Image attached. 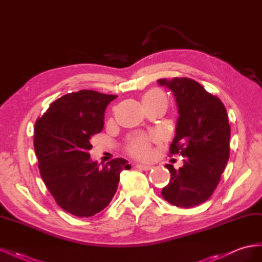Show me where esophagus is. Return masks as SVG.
<instances>
[{
  "mask_svg": "<svg viewBox=\"0 0 262 262\" xmlns=\"http://www.w3.org/2000/svg\"><path fill=\"white\" fill-rule=\"evenodd\" d=\"M136 167L138 168V169H140V170H150L153 168V166H150V165H141V164H138Z\"/></svg>",
  "mask_w": 262,
  "mask_h": 262,
  "instance_id": "34e87169",
  "label": "esophagus"
}]
</instances>
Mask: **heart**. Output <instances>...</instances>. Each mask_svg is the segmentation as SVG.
<instances>
[{"mask_svg": "<svg viewBox=\"0 0 262 262\" xmlns=\"http://www.w3.org/2000/svg\"><path fill=\"white\" fill-rule=\"evenodd\" d=\"M144 106L158 104V102H166V97L160 90H150L145 93L142 97ZM155 140V137H149L143 133L136 134L130 138L128 142L126 150L130 155L141 160H145L150 156V144Z\"/></svg>", "mask_w": 262, "mask_h": 262, "instance_id": "heart-1", "label": "heart"}]
</instances>
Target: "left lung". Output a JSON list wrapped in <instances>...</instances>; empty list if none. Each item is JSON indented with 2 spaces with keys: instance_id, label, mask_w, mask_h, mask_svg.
Here are the masks:
<instances>
[{
  "instance_id": "8db88e82",
  "label": "left lung",
  "mask_w": 262,
  "mask_h": 262,
  "mask_svg": "<svg viewBox=\"0 0 262 262\" xmlns=\"http://www.w3.org/2000/svg\"><path fill=\"white\" fill-rule=\"evenodd\" d=\"M157 83L176 97L179 117L169 153L184 157L178 170L165 165L170 181L162 195L178 208H192L212 195L225 169L231 138L227 113L220 98L191 78H161Z\"/></svg>"
}]
</instances>
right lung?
Instances as JSON below:
<instances>
[{"label":"right lung","mask_w":262,"mask_h":262,"mask_svg":"<svg viewBox=\"0 0 262 262\" xmlns=\"http://www.w3.org/2000/svg\"><path fill=\"white\" fill-rule=\"evenodd\" d=\"M117 95L82 90L53 101L35 124L34 146L41 178L68 213L90 217L114 198L120 172L131 166L116 158L100 166L90 156L91 139L104 128L105 110Z\"/></svg>","instance_id":"obj_1"}]
</instances>
